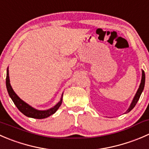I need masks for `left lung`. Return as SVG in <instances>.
<instances>
[{
	"mask_svg": "<svg viewBox=\"0 0 149 149\" xmlns=\"http://www.w3.org/2000/svg\"><path fill=\"white\" fill-rule=\"evenodd\" d=\"M145 80H146L145 73H144L143 70H142V77H141V84H140L139 88L138 89V91H137L136 94L135 95V97H133V100H132V102H131L130 105V107L128 108V109L127 110V111L125 112V113H129L131 110L133 109V108L135 106V105H136L137 102H138V100H139L140 97H141V94H142L143 91L144 86H145Z\"/></svg>",
	"mask_w": 149,
	"mask_h": 149,
	"instance_id": "1",
	"label": "left lung"
}]
</instances>
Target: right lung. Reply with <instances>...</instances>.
Returning <instances> with one entry per match:
<instances>
[{
  "instance_id": "obj_1",
  "label": "right lung",
  "mask_w": 149,
  "mask_h": 149,
  "mask_svg": "<svg viewBox=\"0 0 149 149\" xmlns=\"http://www.w3.org/2000/svg\"><path fill=\"white\" fill-rule=\"evenodd\" d=\"M6 89L8 91V93L10 97L11 98L12 101L14 102V105L17 106L19 111L25 115L26 116L30 118H33V119H45V118L49 117L51 115L54 114L56 111L58 110L60 106L61 105L62 102H63V92L62 94L61 98L60 100L54 105V107L51 108H49L47 110H38L36 108H33L31 105L27 104L24 101H23L12 89L10 84V79H9V74H8V68H7L6 71Z\"/></svg>"
}]
</instances>
